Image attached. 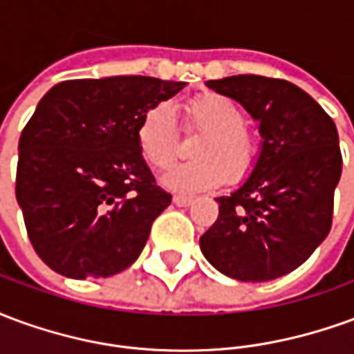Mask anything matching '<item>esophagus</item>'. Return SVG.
Masks as SVG:
<instances>
[{"mask_svg": "<svg viewBox=\"0 0 354 354\" xmlns=\"http://www.w3.org/2000/svg\"><path fill=\"white\" fill-rule=\"evenodd\" d=\"M172 201H174L176 207H189V205H193L192 197H184V195H174Z\"/></svg>", "mask_w": 354, "mask_h": 354, "instance_id": "esophagus-1", "label": "esophagus"}]
</instances>
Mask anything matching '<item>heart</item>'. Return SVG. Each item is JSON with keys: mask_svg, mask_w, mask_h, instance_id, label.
Instances as JSON below:
<instances>
[{"mask_svg": "<svg viewBox=\"0 0 354 354\" xmlns=\"http://www.w3.org/2000/svg\"><path fill=\"white\" fill-rule=\"evenodd\" d=\"M185 117L189 129L201 132L192 146L197 159L165 172L162 185L180 193H197L222 184L225 174L230 180H241L250 172L258 157V142L246 127L241 104L223 94L205 93L185 104ZM138 146L155 169L174 161L180 136L174 111L167 102L151 106L142 117Z\"/></svg>", "mask_w": 354, "mask_h": 354, "instance_id": "heart-1", "label": "heart"}]
</instances>
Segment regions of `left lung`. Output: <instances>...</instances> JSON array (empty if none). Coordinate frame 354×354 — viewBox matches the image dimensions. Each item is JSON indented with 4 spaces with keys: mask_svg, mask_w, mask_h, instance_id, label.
<instances>
[{
    "mask_svg": "<svg viewBox=\"0 0 354 354\" xmlns=\"http://www.w3.org/2000/svg\"><path fill=\"white\" fill-rule=\"evenodd\" d=\"M207 87L239 102L258 123L261 142L250 174L216 197L220 214L201 237V252L231 279L273 281L301 266L330 233L342 178L337 129L290 81L231 75Z\"/></svg>",
    "mask_w": 354,
    "mask_h": 354,
    "instance_id": "8db88e82",
    "label": "left lung"
}]
</instances>
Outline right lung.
<instances>
[{
    "instance_id": "1",
    "label": "right lung",
    "mask_w": 354,
    "mask_h": 354,
    "mask_svg": "<svg viewBox=\"0 0 354 354\" xmlns=\"http://www.w3.org/2000/svg\"><path fill=\"white\" fill-rule=\"evenodd\" d=\"M185 85L146 75L72 80L39 100L19 140L17 201L53 271L106 279L138 260L172 199L140 151V121Z\"/></svg>"
}]
</instances>
